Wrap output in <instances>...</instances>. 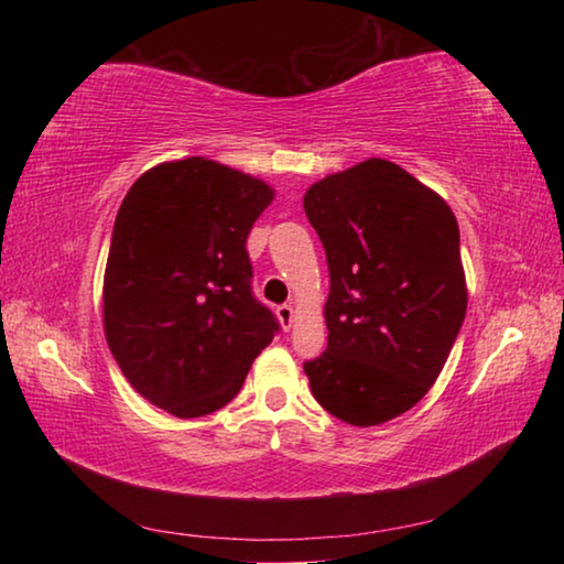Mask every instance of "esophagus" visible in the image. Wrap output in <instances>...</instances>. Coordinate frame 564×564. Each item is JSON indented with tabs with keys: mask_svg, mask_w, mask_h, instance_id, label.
<instances>
[{
	"mask_svg": "<svg viewBox=\"0 0 564 564\" xmlns=\"http://www.w3.org/2000/svg\"><path fill=\"white\" fill-rule=\"evenodd\" d=\"M275 316H279V321H281L283 330H289V328L293 326V318H295V311H293V305H289V303L279 305V308H275Z\"/></svg>",
	"mask_w": 564,
	"mask_h": 564,
	"instance_id": "34e87169",
	"label": "esophagus"
}]
</instances>
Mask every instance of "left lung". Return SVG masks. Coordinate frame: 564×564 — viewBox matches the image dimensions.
Here are the masks:
<instances>
[{"mask_svg":"<svg viewBox=\"0 0 564 564\" xmlns=\"http://www.w3.org/2000/svg\"><path fill=\"white\" fill-rule=\"evenodd\" d=\"M303 208L330 273L328 348L303 370L330 415L380 425L431 390L460 333V228L433 188L386 159L318 181Z\"/></svg>","mask_w":564,"mask_h":564,"instance_id":"8db88e82","label":"left lung"}]
</instances>
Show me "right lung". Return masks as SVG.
<instances>
[{
  "label": "right lung",
  "instance_id": "1",
  "mask_svg": "<svg viewBox=\"0 0 564 564\" xmlns=\"http://www.w3.org/2000/svg\"><path fill=\"white\" fill-rule=\"evenodd\" d=\"M261 178L191 156L149 169L113 221L104 333L131 388L176 417L231 403L279 321L256 301L246 238Z\"/></svg>",
  "mask_w": 564,
  "mask_h": 564
}]
</instances>
